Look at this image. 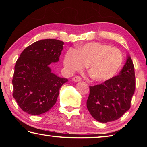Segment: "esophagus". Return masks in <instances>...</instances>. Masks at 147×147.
<instances>
[{
	"label": "esophagus",
	"mask_w": 147,
	"mask_h": 147,
	"mask_svg": "<svg viewBox=\"0 0 147 147\" xmlns=\"http://www.w3.org/2000/svg\"><path fill=\"white\" fill-rule=\"evenodd\" d=\"M73 81L76 82H80L82 80V78L80 76H74L73 78Z\"/></svg>",
	"instance_id": "obj_1"
}]
</instances>
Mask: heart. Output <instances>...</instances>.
<instances>
[{
  "label": "heart",
  "instance_id": "1",
  "mask_svg": "<svg viewBox=\"0 0 147 147\" xmlns=\"http://www.w3.org/2000/svg\"><path fill=\"white\" fill-rule=\"evenodd\" d=\"M123 61V54L118 49L93 42L78 47L76 51L69 50L64 56L63 65L68 73H73L88 65L91 78L104 82L117 74Z\"/></svg>",
  "mask_w": 147,
  "mask_h": 147
}]
</instances>
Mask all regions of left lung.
Here are the masks:
<instances>
[{"label":"left lung","instance_id":"left-lung-1","mask_svg":"<svg viewBox=\"0 0 147 147\" xmlns=\"http://www.w3.org/2000/svg\"><path fill=\"white\" fill-rule=\"evenodd\" d=\"M134 66L130 56L118 75L103 84L89 87L87 108L92 117L100 123L117 120L130 108L135 91Z\"/></svg>","mask_w":147,"mask_h":147}]
</instances>
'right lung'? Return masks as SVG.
<instances>
[{
  "mask_svg": "<svg viewBox=\"0 0 147 147\" xmlns=\"http://www.w3.org/2000/svg\"><path fill=\"white\" fill-rule=\"evenodd\" d=\"M63 41L42 39L27 47L15 65L13 96L28 114L40 115L56 104L59 91L68 80L51 72L50 65L59 61Z\"/></svg>",
  "mask_w": 147,
  "mask_h": 147,
  "instance_id": "1",
  "label": "right lung"
}]
</instances>
